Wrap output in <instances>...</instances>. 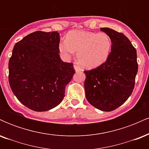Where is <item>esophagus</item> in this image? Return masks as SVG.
<instances>
[{
	"mask_svg": "<svg viewBox=\"0 0 149 149\" xmlns=\"http://www.w3.org/2000/svg\"><path fill=\"white\" fill-rule=\"evenodd\" d=\"M73 68H74L76 72H80V71H82L81 68L79 67L78 66H77V65H74V66H73Z\"/></svg>",
	"mask_w": 149,
	"mask_h": 149,
	"instance_id": "obj_1",
	"label": "esophagus"
}]
</instances>
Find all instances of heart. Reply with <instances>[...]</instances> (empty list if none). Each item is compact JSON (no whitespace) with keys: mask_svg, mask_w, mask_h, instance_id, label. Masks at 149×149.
I'll use <instances>...</instances> for the list:
<instances>
[{"mask_svg":"<svg viewBox=\"0 0 149 149\" xmlns=\"http://www.w3.org/2000/svg\"><path fill=\"white\" fill-rule=\"evenodd\" d=\"M112 49L111 37L104 32L71 31L66 40L59 43V49L65 57L70 58L77 52V59L83 66L93 69L103 64Z\"/></svg>","mask_w":149,"mask_h":149,"instance_id":"1","label":"heart"}]
</instances>
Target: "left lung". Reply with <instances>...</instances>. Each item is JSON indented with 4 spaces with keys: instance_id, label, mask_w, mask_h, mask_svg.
<instances>
[{
    "instance_id": "1",
    "label": "left lung",
    "mask_w": 149,
    "mask_h": 149,
    "mask_svg": "<svg viewBox=\"0 0 149 149\" xmlns=\"http://www.w3.org/2000/svg\"><path fill=\"white\" fill-rule=\"evenodd\" d=\"M100 30L111 38V52L103 64L84 71L85 97L96 109L111 111L124 104L133 91L138 71L136 51L123 33L110 28Z\"/></svg>"
}]
</instances>
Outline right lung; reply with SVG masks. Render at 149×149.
<instances>
[{
  "instance_id": "add662e5",
  "label": "right lung",
  "mask_w": 149,
  "mask_h": 149,
  "mask_svg": "<svg viewBox=\"0 0 149 149\" xmlns=\"http://www.w3.org/2000/svg\"><path fill=\"white\" fill-rule=\"evenodd\" d=\"M59 33L35 31L15 44L9 61V83L22 104L35 111L56 107L72 79L73 64L59 57Z\"/></svg>"
}]
</instances>
